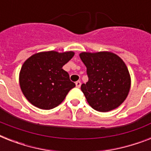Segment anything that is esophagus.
<instances>
[{
    "mask_svg": "<svg viewBox=\"0 0 151 151\" xmlns=\"http://www.w3.org/2000/svg\"><path fill=\"white\" fill-rule=\"evenodd\" d=\"M75 85H76V87L77 88H80L81 87V81H77V82L75 83Z\"/></svg>",
    "mask_w": 151,
    "mask_h": 151,
    "instance_id": "34e87169",
    "label": "esophagus"
}]
</instances>
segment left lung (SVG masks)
<instances>
[{"mask_svg": "<svg viewBox=\"0 0 151 151\" xmlns=\"http://www.w3.org/2000/svg\"><path fill=\"white\" fill-rule=\"evenodd\" d=\"M80 58L87 68L88 81L81 88L88 104L99 112L118 107L131 86L129 70L123 60L110 52H81Z\"/></svg>", "mask_w": 151, "mask_h": 151, "instance_id": "left-lung-1", "label": "left lung"}]
</instances>
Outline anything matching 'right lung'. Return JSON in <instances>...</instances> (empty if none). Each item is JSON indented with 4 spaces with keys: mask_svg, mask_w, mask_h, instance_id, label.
Returning <instances> with one entry per match:
<instances>
[{
    "mask_svg": "<svg viewBox=\"0 0 151 151\" xmlns=\"http://www.w3.org/2000/svg\"><path fill=\"white\" fill-rule=\"evenodd\" d=\"M74 52H39L27 59L19 73V85L29 103L42 110L56 107L75 87L63 66Z\"/></svg>",
    "mask_w": 151,
    "mask_h": 151,
    "instance_id": "1",
    "label": "right lung"
}]
</instances>
